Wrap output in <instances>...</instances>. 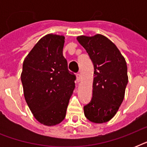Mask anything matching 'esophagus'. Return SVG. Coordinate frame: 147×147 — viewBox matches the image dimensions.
<instances>
[{"label":"esophagus","mask_w":147,"mask_h":147,"mask_svg":"<svg viewBox=\"0 0 147 147\" xmlns=\"http://www.w3.org/2000/svg\"><path fill=\"white\" fill-rule=\"evenodd\" d=\"M76 78H77V81H78V82H80L81 81H82V76H81V74L78 73L76 75Z\"/></svg>","instance_id":"34e87169"}]
</instances>
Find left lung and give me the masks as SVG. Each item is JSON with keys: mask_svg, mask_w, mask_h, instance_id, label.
<instances>
[{"mask_svg": "<svg viewBox=\"0 0 147 147\" xmlns=\"http://www.w3.org/2000/svg\"><path fill=\"white\" fill-rule=\"evenodd\" d=\"M77 40L94 65L92 98L84 107V114L93 123H106L114 117L124 98L127 62L114 42L101 34L79 36Z\"/></svg>", "mask_w": 147, "mask_h": 147, "instance_id": "left-lung-1", "label": "left lung"}]
</instances>
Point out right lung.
I'll list each match as a JSON object with an SVG mask.
<instances>
[{"label": "right lung", "instance_id": "add662e5", "mask_svg": "<svg viewBox=\"0 0 147 147\" xmlns=\"http://www.w3.org/2000/svg\"><path fill=\"white\" fill-rule=\"evenodd\" d=\"M65 36L49 33L40 39L23 63L24 94L33 117L53 127L65 117L75 89L76 76L68 70L62 54Z\"/></svg>", "mask_w": 147, "mask_h": 147}]
</instances>
